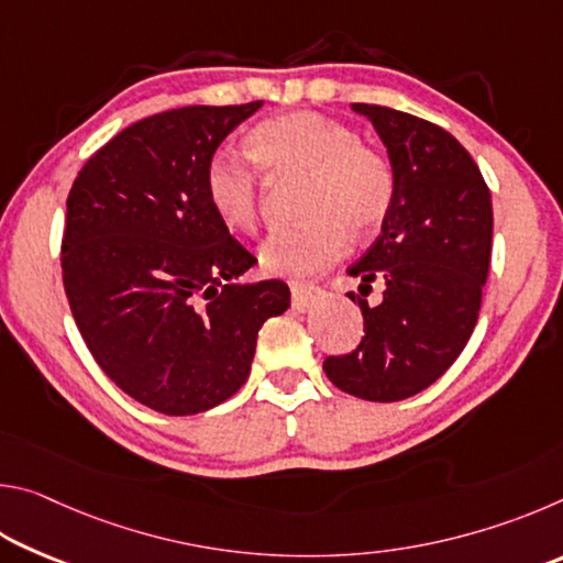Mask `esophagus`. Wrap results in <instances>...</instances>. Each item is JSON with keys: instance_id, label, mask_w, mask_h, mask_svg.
Here are the masks:
<instances>
[{"instance_id": "obj_1", "label": "esophagus", "mask_w": 563, "mask_h": 563, "mask_svg": "<svg viewBox=\"0 0 563 563\" xmlns=\"http://www.w3.org/2000/svg\"><path fill=\"white\" fill-rule=\"evenodd\" d=\"M290 290H292V308L298 312L316 308V305L325 298V292L312 283H292Z\"/></svg>"}]
</instances>
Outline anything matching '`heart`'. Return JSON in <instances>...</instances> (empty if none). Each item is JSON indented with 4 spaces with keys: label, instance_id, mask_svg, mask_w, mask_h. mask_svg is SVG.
<instances>
[{
    "label": "heart",
    "instance_id": "1",
    "mask_svg": "<svg viewBox=\"0 0 563 563\" xmlns=\"http://www.w3.org/2000/svg\"><path fill=\"white\" fill-rule=\"evenodd\" d=\"M247 154L268 176H305L298 225L278 228L261 247L265 268L288 278L335 263L347 233H375L395 201L393 164L342 123L298 111L258 123ZM206 198L233 231H253L261 213V174L245 156L218 148L203 170Z\"/></svg>",
    "mask_w": 563,
    "mask_h": 563
}]
</instances>
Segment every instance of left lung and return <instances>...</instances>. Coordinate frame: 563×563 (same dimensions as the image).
I'll list each match as a JSON object with an SVG mask.
<instances>
[{"instance_id":"8db88e82","label":"left lung","mask_w":563,"mask_h":563,"mask_svg":"<svg viewBox=\"0 0 563 563\" xmlns=\"http://www.w3.org/2000/svg\"><path fill=\"white\" fill-rule=\"evenodd\" d=\"M373 121L395 170L383 233L347 273L365 338L322 362L330 383L369 402H397L430 387L460 357L482 308L492 261V196L479 166L450 131L412 113L352 103ZM377 282L384 300L364 298Z\"/></svg>"}]
</instances>
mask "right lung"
I'll return each instance as SVG.
<instances>
[{
  "mask_svg": "<svg viewBox=\"0 0 563 563\" xmlns=\"http://www.w3.org/2000/svg\"><path fill=\"white\" fill-rule=\"evenodd\" d=\"M261 103L131 123L66 198L62 278L76 328L107 377L161 415H198L235 395L263 322L290 308L283 280L238 283L258 261L203 188L208 158Z\"/></svg>",
  "mask_w": 563,
  "mask_h": 563,
  "instance_id": "right-lung-1",
  "label": "right lung"
}]
</instances>
